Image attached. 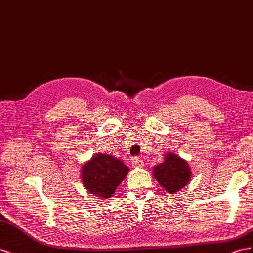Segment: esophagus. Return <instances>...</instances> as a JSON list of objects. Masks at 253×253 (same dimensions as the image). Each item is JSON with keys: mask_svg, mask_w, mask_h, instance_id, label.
<instances>
[{"mask_svg": "<svg viewBox=\"0 0 253 253\" xmlns=\"http://www.w3.org/2000/svg\"><path fill=\"white\" fill-rule=\"evenodd\" d=\"M143 162L141 159H139L138 157H134L132 158V166L134 168H142L143 167Z\"/></svg>", "mask_w": 253, "mask_h": 253, "instance_id": "obj_1", "label": "esophagus"}]
</instances>
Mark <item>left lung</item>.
Wrapping results in <instances>:
<instances>
[{"label":"left lung","instance_id":"obj_1","mask_svg":"<svg viewBox=\"0 0 253 253\" xmlns=\"http://www.w3.org/2000/svg\"><path fill=\"white\" fill-rule=\"evenodd\" d=\"M153 175L168 193L174 194L188 185L191 170L185 159L174 153H168L164 162L153 168Z\"/></svg>","mask_w":253,"mask_h":253}]
</instances>
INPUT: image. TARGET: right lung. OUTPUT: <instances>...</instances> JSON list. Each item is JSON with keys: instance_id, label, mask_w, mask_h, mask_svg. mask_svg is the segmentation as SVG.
I'll list each match as a JSON object with an SVG mask.
<instances>
[{"instance_id": "add662e5", "label": "right lung", "mask_w": 253, "mask_h": 253, "mask_svg": "<svg viewBox=\"0 0 253 253\" xmlns=\"http://www.w3.org/2000/svg\"><path fill=\"white\" fill-rule=\"evenodd\" d=\"M128 168L121 160L99 153L81 168V179L90 194L108 198L126 178Z\"/></svg>"}]
</instances>
